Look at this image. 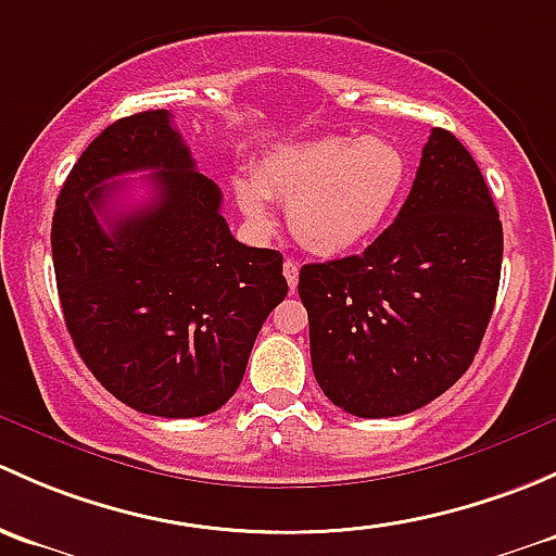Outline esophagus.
<instances>
[{"instance_id":"1","label":"esophagus","mask_w":556,"mask_h":556,"mask_svg":"<svg viewBox=\"0 0 556 556\" xmlns=\"http://www.w3.org/2000/svg\"><path fill=\"white\" fill-rule=\"evenodd\" d=\"M283 276H286V283H289V289H296V283H300V265H296L294 260H286Z\"/></svg>"}]
</instances>
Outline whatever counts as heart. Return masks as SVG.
<instances>
[{"mask_svg": "<svg viewBox=\"0 0 556 556\" xmlns=\"http://www.w3.org/2000/svg\"><path fill=\"white\" fill-rule=\"evenodd\" d=\"M409 160L388 136H320L270 150L236 200L256 230L273 225L267 200L286 203L291 232L318 256L362 249L402 200Z\"/></svg>", "mask_w": 556, "mask_h": 556, "instance_id": "1", "label": "heart"}]
</instances>
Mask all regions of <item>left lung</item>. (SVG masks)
Segmentation results:
<instances>
[{"label":"left lung","mask_w":556,"mask_h":556,"mask_svg":"<svg viewBox=\"0 0 556 556\" xmlns=\"http://www.w3.org/2000/svg\"><path fill=\"white\" fill-rule=\"evenodd\" d=\"M503 227L471 152L433 128L396 222L362 254L305 265L320 391L356 417L415 412L477 356L501 283Z\"/></svg>","instance_id":"left-lung-1"}]
</instances>
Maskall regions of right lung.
Returning a JSON list of instances; mask_svg holds the SVG:
<instances>
[{
	"mask_svg": "<svg viewBox=\"0 0 556 556\" xmlns=\"http://www.w3.org/2000/svg\"><path fill=\"white\" fill-rule=\"evenodd\" d=\"M150 201L116 205L125 173ZM53 267L74 348L136 412L203 417L230 402L289 283L283 256L232 238L168 109L130 114L79 154L55 200Z\"/></svg>",
	"mask_w": 556,
	"mask_h": 556,
	"instance_id": "obj_1",
	"label": "right lung"
}]
</instances>
